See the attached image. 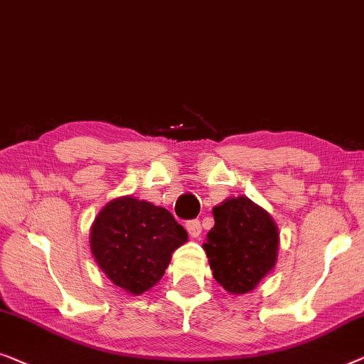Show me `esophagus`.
<instances>
[{
	"label": "esophagus",
	"instance_id": "esophagus-1",
	"mask_svg": "<svg viewBox=\"0 0 364 364\" xmlns=\"http://www.w3.org/2000/svg\"><path fill=\"white\" fill-rule=\"evenodd\" d=\"M186 231L189 232V235H191V237H199V234H201V223H199L198 219L188 221L186 223Z\"/></svg>",
	"mask_w": 364,
	"mask_h": 364
}]
</instances>
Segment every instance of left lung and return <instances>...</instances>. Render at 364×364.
Listing matches in <instances>:
<instances>
[{
	"label": "left lung",
	"instance_id": "obj_1",
	"mask_svg": "<svg viewBox=\"0 0 364 364\" xmlns=\"http://www.w3.org/2000/svg\"><path fill=\"white\" fill-rule=\"evenodd\" d=\"M213 216L214 228L203 244L213 277L232 295L252 291L277 262V224L247 196L224 199Z\"/></svg>",
	"mask_w": 364,
	"mask_h": 364
}]
</instances>
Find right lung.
Wrapping results in <instances>:
<instances>
[{"instance_id": "1", "label": "right lung", "mask_w": 364, "mask_h": 364, "mask_svg": "<svg viewBox=\"0 0 364 364\" xmlns=\"http://www.w3.org/2000/svg\"><path fill=\"white\" fill-rule=\"evenodd\" d=\"M89 237L102 272L132 295L160 282L171 254L188 242V232L168 209L133 196L107 203L92 223Z\"/></svg>"}]
</instances>
